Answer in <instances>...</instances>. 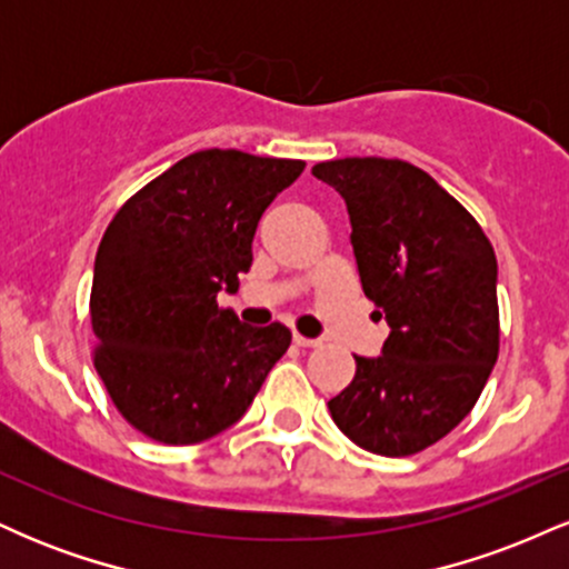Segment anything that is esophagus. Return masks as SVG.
<instances>
[{
    "label": "esophagus",
    "mask_w": 569,
    "mask_h": 569,
    "mask_svg": "<svg viewBox=\"0 0 569 569\" xmlns=\"http://www.w3.org/2000/svg\"><path fill=\"white\" fill-rule=\"evenodd\" d=\"M293 342H297L299 348H318V345H321V339H310V337H302V335H293Z\"/></svg>",
    "instance_id": "esophagus-1"
}]
</instances>
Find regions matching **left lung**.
<instances>
[{"instance_id": "left-lung-1", "label": "left lung", "mask_w": 569, "mask_h": 569, "mask_svg": "<svg viewBox=\"0 0 569 569\" xmlns=\"http://www.w3.org/2000/svg\"><path fill=\"white\" fill-rule=\"evenodd\" d=\"M312 176L342 194L363 293L390 326L382 356H356V377L329 411L367 452L417 455L460 426L498 361L492 243L411 162L345 158Z\"/></svg>"}]
</instances>
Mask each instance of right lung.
<instances>
[{
    "instance_id": "obj_1",
    "label": "right lung",
    "mask_w": 569,
    "mask_h": 569,
    "mask_svg": "<svg viewBox=\"0 0 569 569\" xmlns=\"http://www.w3.org/2000/svg\"><path fill=\"white\" fill-rule=\"evenodd\" d=\"M302 171V160L202 149L109 221L90 291L93 363L149 439L184 447L234 426L289 350L283 323L246 326L217 297L238 291L264 208Z\"/></svg>"
}]
</instances>
